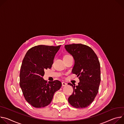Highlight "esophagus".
<instances>
[{
  "label": "esophagus",
  "instance_id": "obj_1",
  "mask_svg": "<svg viewBox=\"0 0 124 124\" xmlns=\"http://www.w3.org/2000/svg\"><path fill=\"white\" fill-rule=\"evenodd\" d=\"M66 85H67V83H65V82H62V86H65Z\"/></svg>",
  "mask_w": 124,
  "mask_h": 124
}]
</instances>
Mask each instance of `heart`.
Instances as JSON below:
<instances>
[{
	"mask_svg": "<svg viewBox=\"0 0 124 124\" xmlns=\"http://www.w3.org/2000/svg\"><path fill=\"white\" fill-rule=\"evenodd\" d=\"M70 56V55H68V54H67V55H65V56Z\"/></svg>",
	"mask_w": 124,
	"mask_h": 124,
	"instance_id": "b5f03b06",
	"label": "heart"
}]
</instances>
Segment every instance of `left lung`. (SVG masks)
Segmentation results:
<instances>
[{"mask_svg":"<svg viewBox=\"0 0 124 124\" xmlns=\"http://www.w3.org/2000/svg\"><path fill=\"white\" fill-rule=\"evenodd\" d=\"M66 51L74 60L72 73L77 75L80 80L78 86L73 85L72 94L68 101L73 107L83 108L93 101L98 94L101 82V66L99 59L89 46L82 44L64 46Z\"/></svg>","mask_w":124,"mask_h":124,"instance_id":"left-lung-1","label":"left lung"}]
</instances>
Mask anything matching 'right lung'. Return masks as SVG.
<instances>
[{
	"label": "right lung",
	"instance_id": "1",
	"mask_svg": "<svg viewBox=\"0 0 124 124\" xmlns=\"http://www.w3.org/2000/svg\"><path fill=\"white\" fill-rule=\"evenodd\" d=\"M61 46H34L27 51L23 59L20 86L26 101L34 107L41 108L49 105L54 93L62 86L59 80L47 83L43 78L44 70L51 68L54 57Z\"/></svg>",
	"mask_w": 124,
	"mask_h": 124
}]
</instances>
